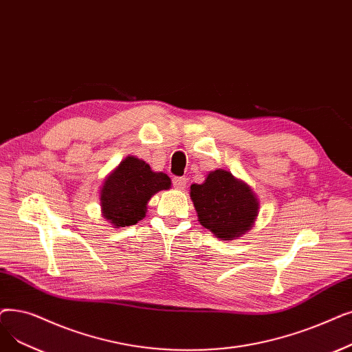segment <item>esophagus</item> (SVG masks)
Segmentation results:
<instances>
[{"mask_svg": "<svg viewBox=\"0 0 352 352\" xmlns=\"http://www.w3.org/2000/svg\"><path fill=\"white\" fill-rule=\"evenodd\" d=\"M173 186L177 190H184L186 186H187V178H184V177H175L173 179Z\"/></svg>", "mask_w": 352, "mask_h": 352, "instance_id": "esophagus-1", "label": "esophagus"}]
</instances>
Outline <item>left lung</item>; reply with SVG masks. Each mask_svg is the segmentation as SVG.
I'll return each instance as SVG.
<instances>
[{"mask_svg": "<svg viewBox=\"0 0 352 352\" xmlns=\"http://www.w3.org/2000/svg\"><path fill=\"white\" fill-rule=\"evenodd\" d=\"M190 197L198 221L221 240H233L250 230L258 214L256 194L226 170L211 171L203 184H192Z\"/></svg>", "mask_w": 352, "mask_h": 352, "instance_id": "1", "label": "left lung"}]
</instances>
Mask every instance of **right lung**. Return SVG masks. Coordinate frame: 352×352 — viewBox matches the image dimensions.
I'll use <instances>...</instances> for the list:
<instances>
[{
	"mask_svg": "<svg viewBox=\"0 0 352 352\" xmlns=\"http://www.w3.org/2000/svg\"><path fill=\"white\" fill-rule=\"evenodd\" d=\"M170 187L166 174L154 173L145 161L129 155L103 181L102 216L115 227L136 224L145 217L151 197Z\"/></svg>",
	"mask_w": 352,
	"mask_h": 352,
	"instance_id": "right-lung-1",
	"label": "right lung"
}]
</instances>
